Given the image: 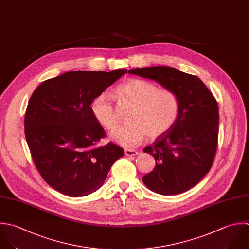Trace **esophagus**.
Masks as SVG:
<instances>
[{
  "mask_svg": "<svg viewBox=\"0 0 249 249\" xmlns=\"http://www.w3.org/2000/svg\"><path fill=\"white\" fill-rule=\"evenodd\" d=\"M125 155H127V156H136V155H138V152L135 151V150L127 149V150H125Z\"/></svg>",
  "mask_w": 249,
  "mask_h": 249,
  "instance_id": "obj_1",
  "label": "esophagus"
}]
</instances>
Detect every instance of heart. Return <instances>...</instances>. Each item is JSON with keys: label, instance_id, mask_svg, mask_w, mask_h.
<instances>
[{"label": "heart", "instance_id": "obj_1", "mask_svg": "<svg viewBox=\"0 0 249 249\" xmlns=\"http://www.w3.org/2000/svg\"><path fill=\"white\" fill-rule=\"evenodd\" d=\"M114 95L120 106H132L127 115L129 123L110 134V138L125 148L139 145L146 135L152 140L163 136L174 127L179 116L178 95L171 89H159L156 84L143 79L133 78L119 84ZM90 110L104 128L112 130L116 127L118 116L107 92L92 100Z\"/></svg>", "mask_w": 249, "mask_h": 249}]
</instances>
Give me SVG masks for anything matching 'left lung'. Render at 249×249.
<instances>
[{"label":"left lung","instance_id":"1","mask_svg":"<svg viewBox=\"0 0 249 249\" xmlns=\"http://www.w3.org/2000/svg\"><path fill=\"white\" fill-rule=\"evenodd\" d=\"M128 72L152 79L179 97L177 123L143 149L154 157L156 166L142 181L160 195L185 192L209 173L213 163L219 126L217 102L198 76L176 68L154 66Z\"/></svg>","mask_w":249,"mask_h":249}]
</instances>
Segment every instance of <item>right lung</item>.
Masks as SVG:
<instances>
[{"mask_svg": "<svg viewBox=\"0 0 249 249\" xmlns=\"http://www.w3.org/2000/svg\"><path fill=\"white\" fill-rule=\"evenodd\" d=\"M127 71H68L43 81L31 96L24 119L26 141L40 176L58 192L83 197L97 191L124 155L111 142L98 146L106 134L90 105Z\"/></svg>", "mask_w": 249, "mask_h": 249, "instance_id": "1", "label": "right lung"}]
</instances>
